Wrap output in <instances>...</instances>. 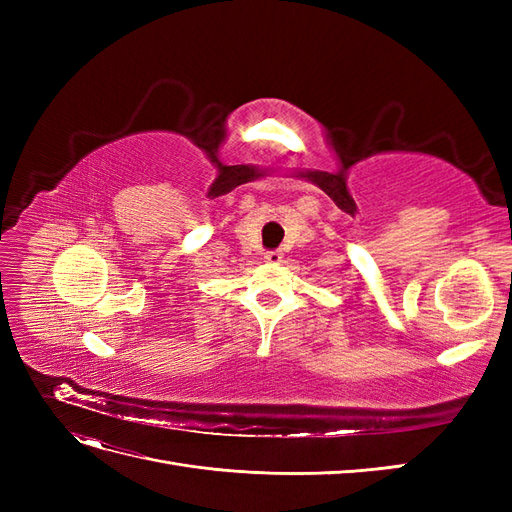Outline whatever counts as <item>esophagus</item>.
Segmentation results:
<instances>
[{
	"mask_svg": "<svg viewBox=\"0 0 512 512\" xmlns=\"http://www.w3.org/2000/svg\"><path fill=\"white\" fill-rule=\"evenodd\" d=\"M282 258H284V254L280 250H271L265 254V260L269 262V265H280Z\"/></svg>",
	"mask_w": 512,
	"mask_h": 512,
	"instance_id": "34e87169",
	"label": "esophagus"
}]
</instances>
